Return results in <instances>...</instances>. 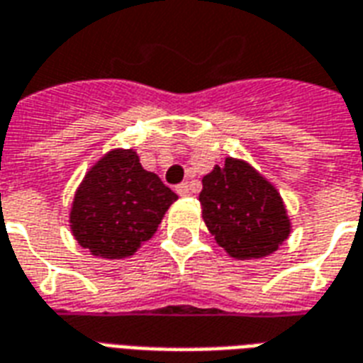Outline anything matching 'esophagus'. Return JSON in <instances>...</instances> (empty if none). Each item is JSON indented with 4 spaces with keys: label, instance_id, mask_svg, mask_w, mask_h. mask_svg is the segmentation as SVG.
<instances>
[{
    "label": "esophagus",
    "instance_id": "esophagus-1",
    "mask_svg": "<svg viewBox=\"0 0 363 363\" xmlns=\"http://www.w3.org/2000/svg\"><path fill=\"white\" fill-rule=\"evenodd\" d=\"M190 192H192V189H190L189 182H181V184L177 186V194L179 196H190Z\"/></svg>",
    "mask_w": 363,
    "mask_h": 363
}]
</instances>
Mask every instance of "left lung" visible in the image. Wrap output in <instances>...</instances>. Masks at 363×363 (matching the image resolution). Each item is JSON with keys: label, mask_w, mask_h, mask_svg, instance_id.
<instances>
[{"label": "left lung", "mask_w": 363, "mask_h": 363, "mask_svg": "<svg viewBox=\"0 0 363 363\" xmlns=\"http://www.w3.org/2000/svg\"><path fill=\"white\" fill-rule=\"evenodd\" d=\"M203 223L235 259L273 254L291 235L283 198L246 161L227 157L202 179Z\"/></svg>", "instance_id": "left-lung-1"}]
</instances>
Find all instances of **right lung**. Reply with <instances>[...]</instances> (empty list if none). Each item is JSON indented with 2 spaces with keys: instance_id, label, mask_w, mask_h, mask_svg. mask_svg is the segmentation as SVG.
Listing matches in <instances>:
<instances>
[{
  "instance_id": "1",
  "label": "right lung",
  "mask_w": 363,
  "mask_h": 363,
  "mask_svg": "<svg viewBox=\"0 0 363 363\" xmlns=\"http://www.w3.org/2000/svg\"><path fill=\"white\" fill-rule=\"evenodd\" d=\"M174 200L173 190L142 167L136 152L111 150L80 182L71 230L94 256L123 259L154 236Z\"/></svg>"
}]
</instances>
